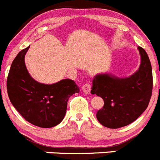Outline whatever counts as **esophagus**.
<instances>
[{
  "mask_svg": "<svg viewBox=\"0 0 160 160\" xmlns=\"http://www.w3.org/2000/svg\"><path fill=\"white\" fill-rule=\"evenodd\" d=\"M82 91L85 94H89L91 91V85L89 83H86L84 86H82Z\"/></svg>",
  "mask_w": 160,
  "mask_h": 160,
  "instance_id": "1",
  "label": "esophagus"
}]
</instances>
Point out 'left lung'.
Wrapping results in <instances>:
<instances>
[{"mask_svg":"<svg viewBox=\"0 0 160 160\" xmlns=\"http://www.w3.org/2000/svg\"><path fill=\"white\" fill-rule=\"evenodd\" d=\"M141 63L129 77L109 73L97 74L92 79L91 93L104 100L103 108L97 112L99 122L111 129L126 127L147 108L152 91V70L145 50L138 47Z\"/></svg>","mask_w":160,"mask_h":160,"instance_id":"8db88e82","label":"left lung"}]
</instances>
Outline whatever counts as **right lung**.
<instances>
[{"mask_svg": "<svg viewBox=\"0 0 160 160\" xmlns=\"http://www.w3.org/2000/svg\"><path fill=\"white\" fill-rule=\"evenodd\" d=\"M29 48L19 52L11 65L8 94L12 104L27 122L42 128H51L61 122L68 99L80 89L71 79H62L53 84L34 80L25 64Z\"/></svg>", "mask_w": 160, "mask_h": 160, "instance_id": "1", "label": "right lung"}]
</instances>
